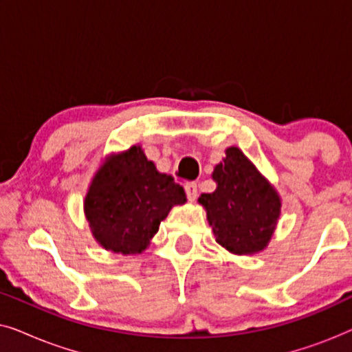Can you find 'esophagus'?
Segmentation results:
<instances>
[{
  "instance_id": "esophagus-1",
  "label": "esophagus",
  "mask_w": 352,
  "mask_h": 352,
  "mask_svg": "<svg viewBox=\"0 0 352 352\" xmlns=\"http://www.w3.org/2000/svg\"><path fill=\"white\" fill-rule=\"evenodd\" d=\"M186 194H187V199H189V201L197 200V197H199V192H197L195 182H189V184H186Z\"/></svg>"
}]
</instances>
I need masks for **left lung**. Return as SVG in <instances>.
<instances>
[{
	"mask_svg": "<svg viewBox=\"0 0 352 352\" xmlns=\"http://www.w3.org/2000/svg\"><path fill=\"white\" fill-rule=\"evenodd\" d=\"M211 177L216 189L201 194L199 204L206 211L216 242L239 256L261 253L280 218L282 199L276 187L234 146L226 148Z\"/></svg>",
	"mask_w": 352,
	"mask_h": 352,
	"instance_id": "8db88e82",
	"label": "left lung"
}]
</instances>
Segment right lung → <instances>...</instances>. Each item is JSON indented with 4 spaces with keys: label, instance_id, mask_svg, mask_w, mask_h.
<instances>
[{
    "label": "right lung",
    "instance_id": "add662e5",
    "mask_svg": "<svg viewBox=\"0 0 352 352\" xmlns=\"http://www.w3.org/2000/svg\"><path fill=\"white\" fill-rule=\"evenodd\" d=\"M186 201L184 189L158 171L141 146H131L104 158L89 182L83 211L100 247L141 254L173 206Z\"/></svg>",
    "mask_w": 352,
    "mask_h": 352
}]
</instances>
